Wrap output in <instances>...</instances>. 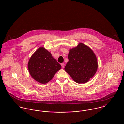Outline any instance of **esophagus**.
I'll use <instances>...</instances> for the list:
<instances>
[{"instance_id": "obj_1", "label": "esophagus", "mask_w": 124, "mask_h": 124, "mask_svg": "<svg viewBox=\"0 0 124 124\" xmlns=\"http://www.w3.org/2000/svg\"><path fill=\"white\" fill-rule=\"evenodd\" d=\"M61 65L62 67V68H64L65 67V64L64 63H61Z\"/></svg>"}]
</instances>
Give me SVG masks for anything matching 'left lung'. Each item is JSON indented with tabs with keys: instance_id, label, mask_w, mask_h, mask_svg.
I'll use <instances>...</instances> for the list:
<instances>
[{
	"instance_id": "8db88e82",
	"label": "left lung",
	"mask_w": 124,
	"mask_h": 124,
	"mask_svg": "<svg viewBox=\"0 0 124 124\" xmlns=\"http://www.w3.org/2000/svg\"><path fill=\"white\" fill-rule=\"evenodd\" d=\"M69 61L65 70L78 83L87 82L98 69V62L93 52L82 43L69 51Z\"/></svg>"
}]
</instances>
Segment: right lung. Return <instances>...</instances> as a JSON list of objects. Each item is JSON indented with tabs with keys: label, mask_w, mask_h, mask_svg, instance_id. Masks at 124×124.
<instances>
[{
	"label": "right lung",
	"mask_w": 124,
	"mask_h": 124,
	"mask_svg": "<svg viewBox=\"0 0 124 124\" xmlns=\"http://www.w3.org/2000/svg\"><path fill=\"white\" fill-rule=\"evenodd\" d=\"M61 66L51 53L43 47L38 49L30 59L28 68L36 81L42 84L50 81Z\"/></svg>",
	"instance_id": "right-lung-1"
}]
</instances>
